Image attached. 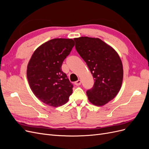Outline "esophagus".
<instances>
[{
    "mask_svg": "<svg viewBox=\"0 0 149 149\" xmlns=\"http://www.w3.org/2000/svg\"><path fill=\"white\" fill-rule=\"evenodd\" d=\"M81 84V81L80 79H78V81H76L74 82V84L76 86H79Z\"/></svg>",
    "mask_w": 149,
    "mask_h": 149,
    "instance_id": "esophagus-1",
    "label": "esophagus"
}]
</instances>
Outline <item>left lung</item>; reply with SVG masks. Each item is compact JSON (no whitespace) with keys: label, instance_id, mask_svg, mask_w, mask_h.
<instances>
[{"label":"left lung","instance_id":"1","mask_svg":"<svg viewBox=\"0 0 149 149\" xmlns=\"http://www.w3.org/2000/svg\"><path fill=\"white\" fill-rule=\"evenodd\" d=\"M74 40L76 51L86 63L95 81L86 91L88 100L95 106L104 105L113 100L121 88L123 68L120 58L100 38L81 37Z\"/></svg>","mask_w":149,"mask_h":149}]
</instances>
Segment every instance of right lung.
<instances>
[{"label":"right lung","mask_w":149,"mask_h":149,"mask_svg":"<svg viewBox=\"0 0 149 149\" xmlns=\"http://www.w3.org/2000/svg\"><path fill=\"white\" fill-rule=\"evenodd\" d=\"M74 46L72 39H52L36 49L29 61L26 76L30 88L47 105L64 104L73 93V85L61 66Z\"/></svg>","instance_id":"obj_1"}]
</instances>
